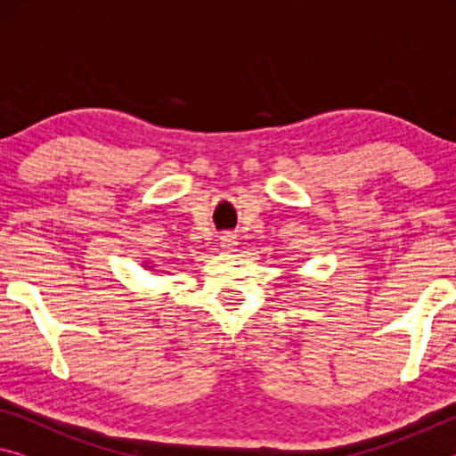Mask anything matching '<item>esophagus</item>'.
Returning a JSON list of instances; mask_svg holds the SVG:
<instances>
[{
  "instance_id": "1",
  "label": "esophagus",
  "mask_w": 456,
  "mask_h": 456,
  "mask_svg": "<svg viewBox=\"0 0 456 456\" xmlns=\"http://www.w3.org/2000/svg\"><path fill=\"white\" fill-rule=\"evenodd\" d=\"M237 245V237L233 233H223L221 235V247L223 249H233Z\"/></svg>"
}]
</instances>
